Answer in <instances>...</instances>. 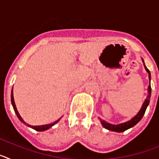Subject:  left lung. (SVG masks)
<instances>
[{
    "label": "left lung",
    "mask_w": 159,
    "mask_h": 159,
    "mask_svg": "<svg viewBox=\"0 0 159 159\" xmlns=\"http://www.w3.org/2000/svg\"><path fill=\"white\" fill-rule=\"evenodd\" d=\"M142 61L143 63V65H144V67H145L146 71L148 73L149 75V80H150V84H149L148 86V90H147V92H148V95L146 98L145 101L143 102V105H142L141 109L139 110V111L138 112L137 115L134 116V117L132 118L130 120H128V121L125 122V123H119V124H111V123H109L107 122H106L105 120H102V119L99 118V120H100L101 123H102V126L104 128L107 129L109 130H111V131H116V132H123L125 130H128V129L131 128L134 126H135L143 118V115L145 114L146 110H147V107H148L149 103H150V99H151V72L147 69V67H146L145 63H144V60L142 58Z\"/></svg>",
    "instance_id": "8db88e82"
}]
</instances>
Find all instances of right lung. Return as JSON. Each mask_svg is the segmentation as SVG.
<instances>
[{
  "instance_id": "right-lung-1",
  "label": "right lung",
  "mask_w": 159,
  "mask_h": 159,
  "mask_svg": "<svg viewBox=\"0 0 159 159\" xmlns=\"http://www.w3.org/2000/svg\"><path fill=\"white\" fill-rule=\"evenodd\" d=\"M11 102H12V107H13V109H14V111H15V113H16V116H17L18 119H19L20 120V121H21L22 123H24V124L27 125L28 127H31V128H32V129H34V130H37V131H44V130H48L49 128H51V127H52V126H54L55 124H57V123H58L59 121H60V119H61V118H60V119H57V121H55L54 123H49V124L41 125V126H32V125H29V124H28V123H25V122L24 121V119H22L21 116H20L19 112H18L17 109H16V104H15V102H14L13 92H12H12H11Z\"/></svg>"
}]
</instances>
